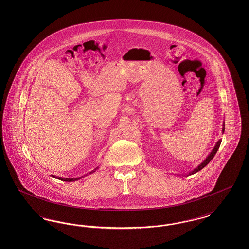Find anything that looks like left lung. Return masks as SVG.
<instances>
[{
    "label": "left lung",
    "instance_id": "obj_1",
    "mask_svg": "<svg viewBox=\"0 0 249 249\" xmlns=\"http://www.w3.org/2000/svg\"><path fill=\"white\" fill-rule=\"evenodd\" d=\"M224 131H225V122L223 123V128H222V133H224ZM220 143H221V140H218V142H216V144L214 145V147H213V150L211 151V153L208 155V157L201 162L200 165L198 166L197 168H195L193 171H191L190 174L188 175V176H191V175H193V174H195V173H197V172H199V171H201V169L203 168V167H205V166L207 165L211 160H212V159H213V157H214V155L215 153L217 152V150H218V148H219V145H220Z\"/></svg>",
    "mask_w": 249,
    "mask_h": 249
}]
</instances>
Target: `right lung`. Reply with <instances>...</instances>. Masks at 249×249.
<instances>
[{
  "label": "right lung",
  "instance_id": "add662e5",
  "mask_svg": "<svg viewBox=\"0 0 249 249\" xmlns=\"http://www.w3.org/2000/svg\"><path fill=\"white\" fill-rule=\"evenodd\" d=\"M96 169H98V167H97V168H96ZM96 169H95V170H96ZM95 170H94V171H92V172H90V174H92V173H93V172H95ZM53 178H57V179H59V180H61V181H66V182H72V181H75V180H78V179H80V178H84V177H82V178H59V177H57V178H56V177H55V176H54V177H53Z\"/></svg>",
  "mask_w": 249,
  "mask_h": 249
}]
</instances>
